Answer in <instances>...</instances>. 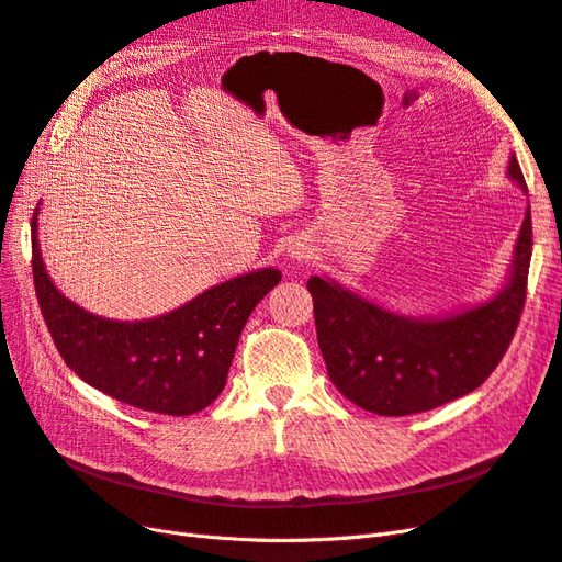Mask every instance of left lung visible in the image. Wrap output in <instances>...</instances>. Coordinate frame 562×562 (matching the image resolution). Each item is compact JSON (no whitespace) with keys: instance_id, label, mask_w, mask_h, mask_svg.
<instances>
[{"instance_id":"8db88e82","label":"left lung","mask_w":562,"mask_h":562,"mask_svg":"<svg viewBox=\"0 0 562 562\" xmlns=\"http://www.w3.org/2000/svg\"><path fill=\"white\" fill-rule=\"evenodd\" d=\"M506 176L527 194L516 155ZM532 258V217L525 211L514 260L497 295L446 316H403L328 277H312L318 349L339 394L368 413L403 417L479 389L518 328Z\"/></svg>"}]
</instances>
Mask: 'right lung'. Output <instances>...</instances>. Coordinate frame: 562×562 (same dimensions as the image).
<instances>
[{
	"label": "right lung",
	"instance_id": "right-lung-1",
	"mask_svg": "<svg viewBox=\"0 0 562 562\" xmlns=\"http://www.w3.org/2000/svg\"><path fill=\"white\" fill-rule=\"evenodd\" d=\"M40 206L30 225L32 277L63 361L87 384L147 413L182 417L209 407L225 389L250 312L281 271H248L157 318H105L67 300L50 281L37 241Z\"/></svg>",
	"mask_w": 562,
	"mask_h": 562
}]
</instances>
